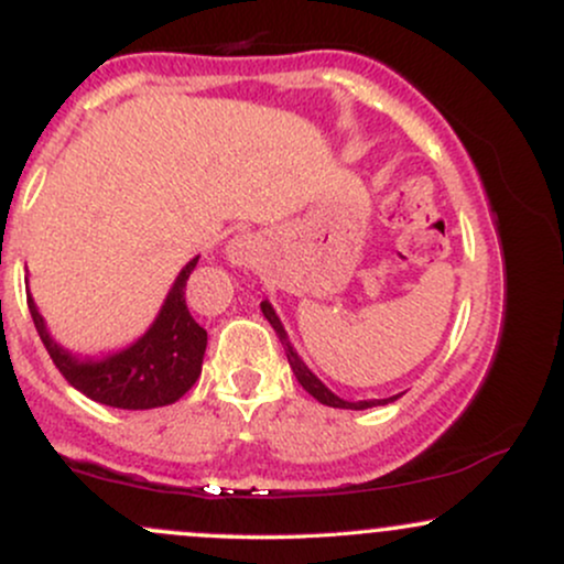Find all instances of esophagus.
<instances>
[{"label":"esophagus","instance_id":"34e87169","mask_svg":"<svg viewBox=\"0 0 564 564\" xmlns=\"http://www.w3.org/2000/svg\"><path fill=\"white\" fill-rule=\"evenodd\" d=\"M228 254H230L232 262H241L243 257H246V246H243L241 241H232V243L228 246Z\"/></svg>","mask_w":564,"mask_h":564}]
</instances>
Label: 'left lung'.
Returning <instances> with one entry per match:
<instances>
[{"label":"left lung","instance_id":"1","mask_svg":"<svg viewBox=\"0 0 564 564\" xmlns=\"http://www.w3.org/2000/svg\"><path fill=\"white\" fill-rule=\"evenodd\" d=\"M260 307H262L264 318L270 321V326L275 328V334H278V339H281L283 349H286L289 366H291V371H294L296 381H300V384L304 387V390H307L310 394H313V398L318 400V403H323V405H332V408H347V411H366V408L392 403V400H398V398H400V394H392V398H384V400H341L339 394H334L332 390H328L326 384H323V381H321L318 377H315L313 371H310L307 364H304V360L300 358V355H296V349L291 347L286 328H283L281 318H278V313L273 310V304H270L268 300H264V302L260 304Z\"/></svg>","mask_w":564,"mask_h":564}]
</instances>
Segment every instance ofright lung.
<instances>
[{
  "label": "right lung",
  "instance_id": "obj_1",
  "mask_svg": "<svg viewBox=\"0 0 564 564\" xmlns=\"http://www.w3.org/2000/svg\"><path fill=\"white\" fill-rule=\"evenodd\" d=\"M198 257L180 270L156 321L132 345L106 355L70 352L50 336L47 323L29 294V310L39 339L47 347L57 371L89 400L124 411L172 405L196 384L206 352V332L193 321L185 302V286Z\"/></svg>",
  "mask_w": 564,
  "mask_h": 564
}]
</instances>
